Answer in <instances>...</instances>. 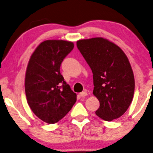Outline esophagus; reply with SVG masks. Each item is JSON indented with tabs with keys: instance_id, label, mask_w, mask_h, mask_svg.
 <instances>
[{
	"instance_id": "esophagus-1",
	"label": "esophagus",
	"mask_w": 153,
	"mask_h": 153,
	"mask_svg": "<svg viewBox=\"0 0 153 153\" xmlns=\"http://www.w3.org/2000/svg\"><path fill=\"white\" fill-rule=\"evenodd\" d=\"M79 96L81 97H85L86 96H87V93L86 91H82L79 94Z\"/></svg>"
}]
</instances>
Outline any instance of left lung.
Wrapping results in <instances>:
<instances>
[{
    "label": "left lung",
    "instance_id": "left-lung-1",
    "mask_svg": "<svg viewBox=\"0 0 153 153\" xmlns=\"http://www.w3.org/2000/svg\"><path fill=\"white\" fill-rule=\"evenodd\" d=\"M76 46L93 73L96 114L111 121L125 114L133 100L135 79L128 59L119 47L102 37L81 39Z\"/></svg>",
    "mask_w": 153,
    "mask_h": 153
}]
</instances>
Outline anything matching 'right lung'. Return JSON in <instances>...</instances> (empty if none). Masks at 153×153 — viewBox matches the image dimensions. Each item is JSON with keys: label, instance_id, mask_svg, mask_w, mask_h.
<instances>
[{"label": "right lung", "instance_id": "right-lung-1", "mask_svg": "<svg viewBox=\"0 0 153 153\" xmlns=\"http://www.w3.org/2000/svg\"><path fill=\"white\" fill-rule=\"evenodd\" d=\"M74 48L65 40L40 43L30 56L25 79L28 105L39 119L53 124L64 118L76 101V94L64 79L60 66Z\"/></svg>", "mask_w": 153, "mask_h": 153}]
</instances>
